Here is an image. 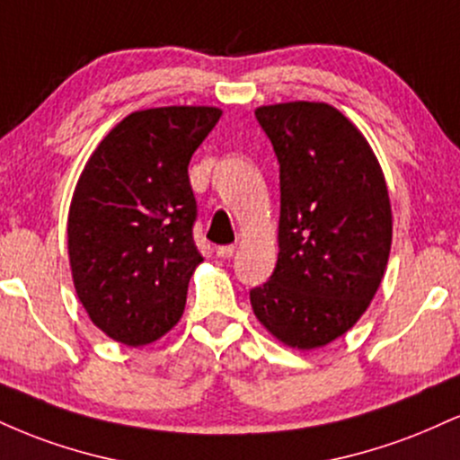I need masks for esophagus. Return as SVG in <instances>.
<instances>
[{"label": "esophagus", "mask_w": 460, "mask_h": 460, "mask_svg": "<svg viewBox=\"0 0 460 460\" xmlns=\"http://www.w3.org/2000/svg\"><path fill=\"white\" fill-rule=\"evenodd\" d=\"M235 252V246L234 244H226V246H216V255L223 257V260H226V257H231Z\"/></svg>", "instance_id": "34e87169"}]
</instances>
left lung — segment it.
<instances>
[{
  "mask_svg": "<svg viewBox=\"0 0 460 460\" xmlns=\"http://www.w3.org/2000/svg\"><path fill=\"white\" fill-rule=\"evenodd\" d=\"M281 179L279 260L251 289L257 320L298 350L331 344L372 303L392 251V203L366 136L337 108L289 102L255 110Z\"/></svg>",
  "mask_w": 460,
  "mask_h": 460,
  "instance_id": "left-lung-1",
  "label": "left lung"
}]
</instances>
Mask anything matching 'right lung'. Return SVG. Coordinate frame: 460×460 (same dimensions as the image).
I'll return each instance as SVG.
<instances>
[{"label": "right lung", "instance_id": "right-lung-1", "mask_svg": "<svg viewBox=\"0 0 460 460\" xmlns=\"http://www.w3.org/2000/svg\"><path fill=\"white\" fill-rule=\"evenodd\" d=\"M223 110L168 105L125 116L99 142L68 208V261L88 318L125 346L160 340L181 318L203 257L188 164Z\"/></svg>", "mask_w": 460, "mask_h": 460}]
</instances>
